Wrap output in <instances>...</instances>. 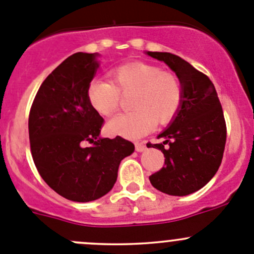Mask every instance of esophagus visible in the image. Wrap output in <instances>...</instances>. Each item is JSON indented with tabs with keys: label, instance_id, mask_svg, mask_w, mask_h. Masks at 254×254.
<instances>
[{
	"label": "esophagus",
	"instance_id": "esophagus-1",
	"mask_svg": "<svg viewBox=\"0 0 254 254\" xmlns=\"http://www.w3.org/2000/svg\"><path fill=\"white\" fill-rule=\"evenodd\" d=\"M135 148H136L137 152H142V151L146 150L145 142H136L135 143Z\"/></svg>",
	"mask_w": 254,
	"mask_h": 254
}]
</instances>
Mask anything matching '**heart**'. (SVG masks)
<instances>
[{"mask_svg":"<svg viewBox=\"0 0 254 254\" xmlns=\"http://www.w3.org/2000/svg\"><path fill=\"white\" fill-rule=\"evenodd\" d=\"M113 82L94 78L87 87L89 103L104 117L119 108L122 94L134 92L131 108L111 119L107 130L127 137H141L152 130L155 123H170L179 112L183 102V87L175 73L162 71L146 63H129L112 71Z\"/></svg>","mask_w":254,"mask_h":254,"instance_id":"obj_1","label":"heart"}]
</instances>
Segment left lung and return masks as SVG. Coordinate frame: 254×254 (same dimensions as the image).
<instances>
[{"label":"left lung","mask_w":254,"mask_h":254,"mask_svg":"<svg viewBox=\"0 0 254 254\" xmlns=\"http://www.w3.org/2000/svg\"><path fill=\"white\" fill-rule=\"evenodd\" d=\"M163 61L183 87V102L170 127L158 135V148L165 155V166L150 176L156 189L170 195L194 193L215 176L221 165L226 143V123L214 83L203 72L171 53L147 51ZM168 144V148L164 145Z\"/></svg>","instance_id":"8db88e82"}]
</instances>
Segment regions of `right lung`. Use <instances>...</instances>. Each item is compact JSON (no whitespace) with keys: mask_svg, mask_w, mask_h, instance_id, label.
Wrapping results in <instances>:
<instances>
[{"mask_svg":"<svg viewBox=\"0 0 254 254\" xmlns=\"http://www.w3.org/2000/svg\"><path fill=\"white\" fill-rule=\"evenodd\" d=\"M96 56L76 53L64 60L38 89L28 120L39 175L53 190L78 203L106 195L122 160L135 150L120 136L99 137L104 119L87 97L98 68Z\"/></svg>","mask_w":254,"mask_h":254,"instance_id":"right-lung-1","label":"right lung"}]
</instances>
